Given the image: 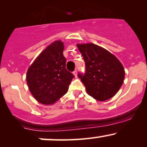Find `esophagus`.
<instances>
[{
	"instance_id": "1",
	"label": "esophagus",
	"mask_w": 147,
	"mask_h": 147,
	"mask_svg": "<svg viewBox=\"0 0 147 147\" xmlns=\"http://www.w3.org/2000/svg\"><path fill=\"white\" fill-rule=\"evenodd\" d=\"M72 74H73V75L75 76V77H77V70H75V71L72 72Z\"/></svg>"
}]
</instances>
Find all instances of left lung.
I'll use <instances>...</instances> for the list:
<instances>
[{
    "instance_id": "1",
    "label": "left lung",
    "mask_w": 147,
    "mask_h": 147,
    "mask_svg": "<svg viewBox=\"0 0 147 147\" xmlns=\"http://www.w3.org/2000/svg\"><path fill=\"white\" fill-rule=\"evenodd\" d=\"M86 63V73L78 77L87 93L98 101H105L116 95L125 77L119 59L102 47L88 43H77Z\"/></svg>"
}]
</instances>
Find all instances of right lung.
I'll return each instance as SVG.
<instances>
[{"mask_svg": "<svg viewBox=\"0 0 147 147\" xmlns=\"http://www.w3.org/2000/svg\"><path fill=\"white\" fill-rule=\"evenodd\" d=\"M63 43L52 42L42 51L28 68L26 81L36 101L52 105L68 90L74 75L65 68Z\"/></svg>", "mask_w": 147, "mask_h": 147, "instance_id": "add662e5", "label": "right lung"}]
</instances>
